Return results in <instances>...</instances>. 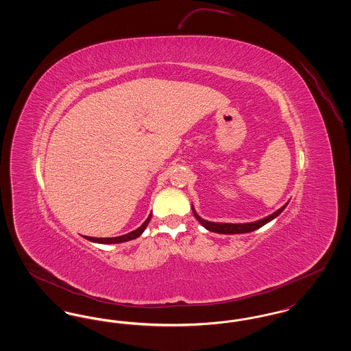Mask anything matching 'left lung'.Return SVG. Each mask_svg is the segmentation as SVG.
Here are the masks:
<instances>
[{"label":"left lung","instance_id":"left-lung-1","mask_svg":"<svg viewBox=\"0 0 351 351\" xmlns=\"http://www.w3.org/2000/svg\"><path fill=\"white\" fill-rule=\"evenodd\" d=\"M288 205V202L283 205L280 209H278L275 213L269 215L268 217L262 218L259 221H255V222H250V223H218V222H210V221H205L196 213L195 208L192 206V212H193V216L196 217V219L200 222L201 225L208 229L209 232H215L218 234H242V233H250L254 232L259 228H262L263 225H266L269 221H272L274 218L278 217L284 209L285 206Z\"/></svg>","mask_w":351,"mask_h":351}]
</instances>
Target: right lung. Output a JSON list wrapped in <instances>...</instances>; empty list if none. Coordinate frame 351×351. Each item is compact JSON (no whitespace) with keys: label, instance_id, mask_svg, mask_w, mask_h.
I'll list each match as a JSON object with an SVG mask.
<instances>
[{"label":"right lung","instance_id":"right-lung-1","mask_svg":"<svg viewBox=\"0 0 351 351\" xmlns=\"http://www.w3.org/2000/svg\"><path fill=\"white\" fill-rule=\"evenodd\" d=\"M151 215L147 217V219L136 229V230H134V232H130V233L125 234V235H119V237H114V238H95V237H84V238H86L88 241H90V242H96V243H105V245H109V243H121V242H126V241H132V239H135V238H138L141 234L145 232V229H146V226L149 225V222H150Z\"/></svg>","mask_w":351,"mask_h":351}]
</instances>
